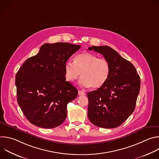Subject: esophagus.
Instances as JSON below:
<instances>
[{
    "mask_svg": "<svg viewBox=\"0 0 159 159\" xmlns=\"http://www.w3.org/2000/svg\"><path fill=\"white\" fill-rule=\"evenodd\" d=\"M78 94H79V96H82V95H85V92L82 91V90H79V91H78Z\"/></svg>",
    "mask_w": 159,
    "mask_h": 159,
    "instance_id": "obj_1",
    "label": "esophagus"
}]
</instances>
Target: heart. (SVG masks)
I'll list each match as a JSON object with an SVG mask.
<instances>
[{"label":"heart","instance_id":"heart-1","mask_svg":"<svg viewBox=\"0 0 159 159\" xmlns=\"http://www.w3.org/2000/svg\"><path fill=\"white\" fill-rule=\"evenodd\" d=\"M66 80L74 82L80 75L79 84L84 87H91L97 89L107 81L111 74L109 61L104 58L90 53H82L75 57L74 61L67 60L64 66Z\"/></svg>","mask_w":159,"mask_h":159}]
</instances>
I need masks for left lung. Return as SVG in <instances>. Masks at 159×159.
Returning <instances> with one entry per match:
<instances>
[{
	"instance_id": "1",
	"label": "left lung",
	"mask_w": 159,
	"mask_h": 159,
	"mask_svg": "<svg viewBox=\"0 0 159 159\" xmlns=\"http://www.w3.org/2000/svg\"><path fill=\"white\" fill-rule=\"evenodd\" d=\"M103 55L111 65L106 83L87 93L88 118L104 128L120 126L134 111L140 89V78L134 65L108 46L88 48Z\"/></svg>"
}]
</instances>
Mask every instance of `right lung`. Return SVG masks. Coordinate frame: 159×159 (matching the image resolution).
<instances>
[{"mask_svg": "<svg viewBox=\"0 0 159 159\" xmlns=\"http://www.w3.org/2000/svg\"><path fill=\"white\" fill-rule=\"evenodd\" d=\"M80 48L68 43H45L17 72V101L33 125L53 128L65 120L67 104L77 98L78 90L66 81L64 66Z\"/></svg>", "mask_w": 159, "mask_h": 159, "instance_id": "obj_1", "label": "right lung"}]
</instances>
